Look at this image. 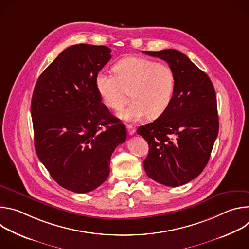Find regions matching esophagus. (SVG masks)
Returning a JSON list of instances; mask_svg holds the SVG:
<instances>
[{
	"label": "esophagus",
	"instance_id": "esophagus-1",
	"mask_svg": "<svg viewBox=\"0 0 249 249\" xmlns=\"http://www.w3.org/2000/svg\"><path fill=\"white\" fill-rule=\"evenodd\" d=\"M127 132H128V135L132 136V135H134V134H135L136 129H135L131 124H128V125H127Z\"/></svg>",
	"mask_w": 249,
	"mask_h": 249
}]
</instances>
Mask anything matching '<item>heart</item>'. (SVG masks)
<instances>
[{
    "label": "heart",
    "instance_id": "b5f03b06",
    "mask_svg": "<svg viewBox=\"0 0 249 249\" xmlns=\"http://www.w3.org/2000/svg\"><path fill=\"white\" fill-rule=\"evenodd\" d=\"M114 75L99 73L95 88L107 107L120 110L127 102H132L118 116L122 120L136 122L150 115L159 117L170 105L176 88L173 69L165 63L144 57H127L117 62Z\"/></svg>",
    "mask_w": 249,
    "mask_h": 249
}]
</instances>
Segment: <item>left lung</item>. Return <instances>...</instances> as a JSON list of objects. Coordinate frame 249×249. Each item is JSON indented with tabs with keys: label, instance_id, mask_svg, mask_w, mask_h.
<instances>
[{
	"label": "left lung",
	"instance_id": "left-lung-1",
	"mask_svg": "<svg viewBox=\"0 0 249 249\" xmlns=\"http://www.w3.org/2000/svg\"><path fill=\"white\" fill-rule=\"evenodd\" d=\"M173 69L176 88L168 108L137 133L149 144L147 175L171 187L193 180L207 165L219 133L217 97L210 78L183 53L143 51Z\"/></svg>",
	"mask_w": 249,
	"mask_h": 249
}]
</instances>
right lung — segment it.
Returning a JSON list of instances; mask_svg holds the SVG:
<instances>
[{
	"label": "right lung",
	"instance_id": "obj_1",
	"mask_svg": "<svg viewBox=\"0 0 249 249\" xmlns=\"http://www.w3.org/2000/svg\"><path fill=\"white\" fill-rule=\"evenodd\" d=\"M106 46L77 44L43 71L31 99L35 151L62 187L87 193L109 175L126 128L101 102L95 78L111 59Z\"/></svg>",
	"mask_w": 249,
	"mask_h": 249
}]
</instances>
